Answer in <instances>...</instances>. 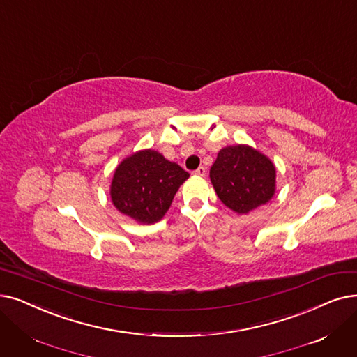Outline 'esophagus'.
<instances>
[{"label":"esophagus","mask_w":357,"mask_h":357,"mask_svg":"<svg viewBox=\"0 0 357 357\" xmlns=\"http://www.w3.org/2000/svg\"><path fill=\"white\" fill-rule=\"evenodd\" d=\"M194 175H197V176H204V175H206V167H204V166H199L198 169L194 170Z\"/></svg>","instance_id":"34e87169"}]
</instances>
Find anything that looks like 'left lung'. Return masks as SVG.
Wrapping results in <instances>:
<instances>
[{
	"label": "left lung",
	"instance_id": "left-lung-1",
	"mask_svg": "<svg viewBox=\"0 0 357 357\" xmlns=\"http://www.w3.org/2000/svg\"><path fill=\"white\" fill-rule=\"evenodd\" d=\"M213 188L238 214L267 204L275 194V166L264 153L248 146L223 147L210 169Z\"/></svg>",
	"mask_w": 357,
	"mask_h": 357
}]
</instances>
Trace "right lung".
I'll return each instance as SVG.
<instances>
[{"instance_id":"obj_1","label":"right lung","mask_w":357,"mask_h":357,"mask_svg":"<svg viewBox=\"0 0 357 357\" xmlns=\"http://www.w3.org/2000/svg\"><path fill=\"white\" fill-rule=\"evenodd\" d=\"M190 174L162 153L144 149L123 159L111 182V199L115 208L142 225L163 219L181 185Z\"/></svg>"}]
</instances>
